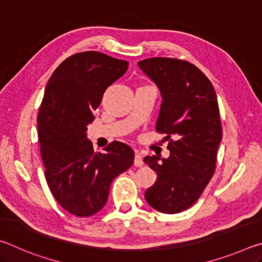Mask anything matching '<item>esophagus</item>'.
Wrapping results in <instances>:
<instances>
[{
  "label": "esophagus",
  "mask_w": 262,
  "mask_h": 262,
  "mask_svg": "<svg viewBox=\"0 0 262 262\" xmlns=\"http://www.w3.org/2000/svg\"><path fill=\"white\" fill-rule=\"evenodd\" d=\"M134 165H135V166H142V165H143V158H142V155H141L139 151L135 152Z\"/></svg>",
  "instance_id": "esophagus-1"
}]
</instances>
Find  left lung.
Returning a JSON list of instances; mask_svg holds the SVG:
<instances>
[{
  "instance_id": "1",
  "label": "left lung",
  "mask_w": 262,
  "mask_h": 262,
  "mask_svg": "<svg viewBox=\"0 0 262 262\" xmlns=\"http://www.w3.org/2000/svg\"><path fill=\"white\" fill-rule=\"evenodd\" d=\"M139 67L162 95L156 130L165 133L167 140L176 137L168 141V158H144L157 172L144 198L156 210L177 214L196 202L215 172L222 140L216 92L206 75L187 61L150 57Z\"/></svg>"
}]
</instances>
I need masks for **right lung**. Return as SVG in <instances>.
Here are the masks:
<instances>
[{"label": "right lung", "mask_w": 262, "mask_h": 262, "mask_svg": "<svg viewBox=\"0 0 262 262\" xmlns=\"http://www.w3.org/2000/svg\"><path fill=\"white\" fill-rule=\"evenodd\" d=\"M127 69L125 60L82 52L62 62L46 85L38 114L45 177L55 200L75 216L98 212L113 179L134 163L129 145L114 141L95 152L86 136L105 90Z\"/></svg>", "instance_id": "right-lung-1"}]
</instances>
